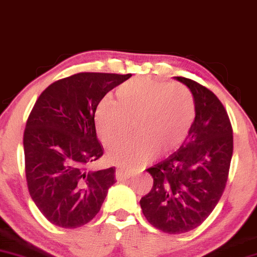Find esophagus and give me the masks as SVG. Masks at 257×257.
<instances>
[{
  "mask_svg": "<svg viewBox=\"0 0 257 257\" xmlns=\"http://www.w3.org/2000/svg\"><path fill=\"white\" fill-rule=\"evenodd\" d=\"M132 174H134L132 172L125 170V168H116L115 172V177L119 182H123V180L128 179V178L132 177Z\"/></svg>",
  "mask_w": 257,
  "mask_h": 257,
  "instance_id": "1",
  "label": "esophagus"
}]
</instances>
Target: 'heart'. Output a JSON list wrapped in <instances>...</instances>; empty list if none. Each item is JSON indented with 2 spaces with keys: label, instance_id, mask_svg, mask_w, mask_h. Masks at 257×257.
Returning a JSON list of instances; mask_svg holds the SVG:
<instances>
[{
  "label": "heart",
  "instance_id": "b5f03b06",
  "mask_svg": "<svg viewBox=\"0 0 257 257\" xmlns=\"http://www.w3.org/2000/svg\"><path fill=\"white\" fill-rule=\"evenodd\" d=\"M117 101L104 97L96 109L99 140L115 146L127 135L133 122L134 137L108 153V161L130 171L138 170L183 143L194 125V93L184 84L150 77H137L116 90Z\"/></svg>",
  "mask_w": 257,
  "mask_h": 257
}]
</instances>
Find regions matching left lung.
I'll list each match as a JSON object with an SVG mask.
<instances>
[{
  "label": "left lung",
  "mask_w": 257,
  "mask_h": 257,
  "mask_svg": "<svg viewBox=\"0 0 257 257\" xmlns=\"http://www.w3.org/2000/svg\"><path fill=\"white\" fill-rule=\"evenodd\" d=\"M194 93L196 116L182 147L148 168L153 189L142 197L148 221L170 234L200 226L221 198L233 153V131L225 107L197 81L174 77Z\"/></svg>",
  "instance_id": "left-lung-1"
}]
</instances>
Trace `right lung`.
<instances>
[{
	"label": "right lung",
	"mask_w": 257,
	"mask_h": 257,
	"mask_svg": "<svg viewBox=\"0 0 257 257\" xmlns=\"http://www.w3.org/2000/svg\"><path fill=\"white\" fill-rule=\"evenodd\" d=\"M131 74L81 72L41 93L24 132L29 192L51 224L77 228L95 218L115 183V168L90 171L103 155L95 127L105 93Z\"/></svg>",
	"instance_id": "right-lung-1"
}]
</instances>
